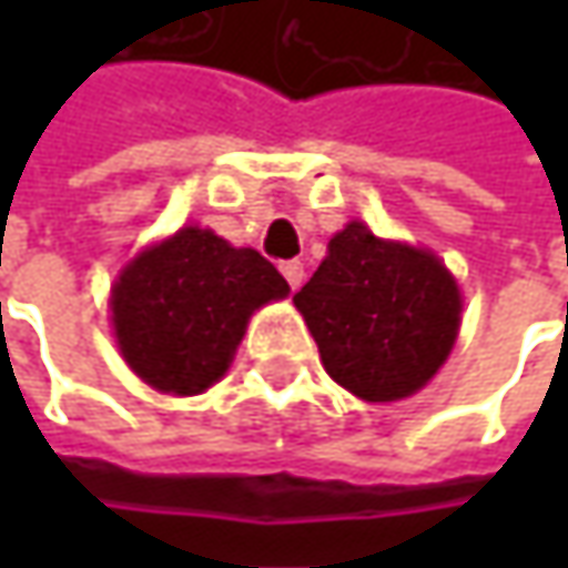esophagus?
<instances>
[{"label":"esophagus","mask_w":568,"mask_h":568,"mask_svg":"<svg viewBox=\"0 0 568 568\" xmlns=\"http://www.w3.org/2000/svg\"><path fill=\"white\" fill-rule=\"evenodd\" d=\"M281 274L287 277V284H291V291H296L300 284H303V262H284L281 265Z\"/></svg>","instance_id":"34e87169"}]
</instances>
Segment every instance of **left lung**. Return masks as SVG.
Here are the masks:
<instances>
[{
	"label": "left lung",
	"instance_id": "1",
	"mask_svg": "<svg viewBox=\"0 0 568 568\" xmlns=\"http://www.w3.org/2000/svg\"><path fill=\"white\" fill-rule=\"evenodd\" d=\"M322 366L363 402H402L452 354L462 294L429 250L379 240L351 221L294 296Z\"/></svg>",
	"mask_w": 568,
	"mask_h": 568
}]
</instances>
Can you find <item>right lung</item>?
Instances as JSON below:
<instances>
[{"mask_svg":"<svg viewBox=\"0 0 568 568\" xmlns=\"http://www.w3.org/2000/svg\"><path fill=\"white\" fill-rule=\"evenodd\" d=\"M287 294L255 250L183 227L122 268L110 294L113 332L139 379L166 395H199L227 373L252 313Z\"/></svg>","mask_w":568,"mask_h":568,"instance_id":"obj_1","label":"right lung"}]
</instances>
